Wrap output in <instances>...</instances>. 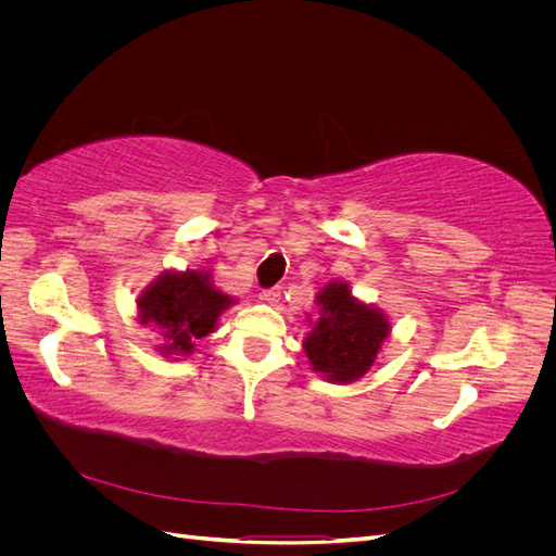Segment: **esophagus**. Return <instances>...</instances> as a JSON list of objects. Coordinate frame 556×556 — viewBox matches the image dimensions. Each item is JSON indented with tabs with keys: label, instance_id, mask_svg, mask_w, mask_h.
<instances>
[{
	"label": "esophagus",
	"instance_id": "obj_1",
	"mask_svg": "<svg viewBox=\"0 0 556 556\" xmlns=\"http://www.w3.org/2000/svg\"><path fill=\"white\" fill-rule=\"evenodd\" d=\"M260 299H262V301H266V304L276 306V304H278V299H280V290H278V288H268V290H264V292L260 294Z\"/></svg>",
	"mask_w": 556,
	"mask_h": 556
}]
</instances>
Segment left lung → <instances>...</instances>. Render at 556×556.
Wrapping results in <instances>:
<instances>
[{
  "label": "left lung",
  "instance_id": "obj_1",
  "mask_svg": "<svg viewBox=\"0 0 556 556\" xmlns=\"http://www.w3.org/2000/svg\"><path fill=\"white\" fill-rule=\"evenodd\" d=\"M315 301L319 317L304 341L313 371L339 384L362 378L376 364L382 341L390 336V319L376 306L352 296L343 280L325 285Z\"/></svg>",
  "mask_w": 556,
  "mask_h": 556
}]
</instances>
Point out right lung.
<instances>
[{"mask_svg": "<svg viewBox=\"0 0 556 556\" xmlns=\"http://www.w3.org/2000/svg\"><path fill=\"white\" fill-rule=\"evenodd\" d=\"M237 304L217 290L211 271H164L139 294V323L160 333L164 357H188L199 339L213 333L217 319Z\"/></svg>", "mask_w": 556, "mask_h": 556, "instance_id": "obj_1", "label": "right lung"}]
</instances>
